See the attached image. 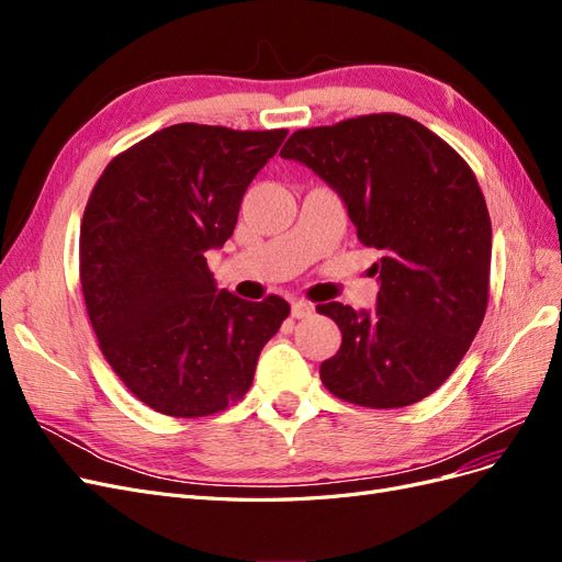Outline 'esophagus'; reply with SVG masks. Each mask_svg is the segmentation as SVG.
<instances>
[{
    "label": "esophagus",
    "instance_id": "1",
    "mask_svg": "<svg viewBox=\"0 0 562 562\" xmlns=\"http://www.w3.org/2000/svg\"><path fill=\"white\" fill-rule=\"evenodd\" d=\"M291 314H293L295 318H307V316H312V314H314V307H312L310 302L295 300V302L291 304Z\"/></svg>",
    "mask_w": 562,
    "mask_h": 562
}]
</instances>
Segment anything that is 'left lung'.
Here are the masks:
<instances>
[{
	"mask_svg": "<svg viewBox=\"0 0 562 562\" xmlns=\"http://www.w3.org/2000/svg\"><path fill=\"white\" fill-rule=\"evenodd\" d=\"M342 199L372 265L375 310L318 304L342 330L321 382L363 407L413 405L462 361L487 310L492 225L479 180L427 126L368 114L295 131L281 149Z\"/></svg>",
	"mask_w": 562,
	"mask_h": 562,
	"instance_id": "left-lung-1",
	"label": "left lung"
}]
</instances>
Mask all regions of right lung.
<instances>
[{
    "label": "right lung",
    "instance_id": "obj_1",
    "mask_svg": "<svg viewBox=\"0 0 562 562\" xmlns=\"http://www.w3.org/2000/svg\"><path fill=\"white\" fill-rule=\"evenodd\" d=\"M288 131L176 124L114 157L81 220L79 277L100 351L131 394L171 417L244 398L291 304L217 291L241 199Z\"/></svg>",
    "mask_w": 562,
    "mask_h": 562
}]
</instances>
